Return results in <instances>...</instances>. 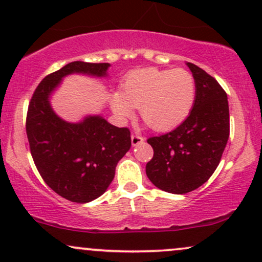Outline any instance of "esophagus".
I'll return each mask as SVG.
<instances>
[{
    "mask_svg": "<svg viewBox=\"0 0 262 262\" xmlns=\"http://www.w3.org/2000/svg\"><path fill=\"white\" fill-rule=\"evenodd\" d=\"M144 142V137H142V136H140V135H132L131 136V143H132V146H138V144H141V143H143Z\"/></svg>",
    "mask_w": 262,
    "mask_h": 262,
    "instance_id": "1",
    "label": "esophagus"
}]
</instances>
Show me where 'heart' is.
<instances>
[{
    "mask_svg": "<svg viewBox=\"0 0 262 262\" xmlns=\"http://www.w3.org/2000/svg\"><path fill=\"white\" fill-rule=\"evenodd\" d=\"M195 95V79L188 70L144 68L125 76L120 92L111 96V105L121 119L131 118L134 108L140 109L141 119L149 127L169 131L186 120Z\"/></svg>",
    "mask_w": 262,
    "mask_h": 262,
    "instance_id": "b5f03b06",
    "label": "heart"
}]
</instances>
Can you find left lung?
I'll use <instances>...</instances> for the list:
<instances>
[{
    "instance_id": "left-lung-1",
    "label": "left lung",
    "mask_w": 262,
    "mask_h": 262,
    "mask_svg": "<svg viewBox=\"0 0 262 262\" xmlns=\"http://www.w3.org/2000/svg\"><path fill=\"white\" fill-rule=\"evenodd\" d=\"M196 83L194 105L175 130L148 138L154 154L146 165L154 186L185 194L204 185L220 164L230 137L227 95L202 68L187 63Z\"/></svg>"
}]
</instances>
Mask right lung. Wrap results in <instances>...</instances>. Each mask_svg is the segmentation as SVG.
Listing matches in <instances>:
<instances>
[{
  "label": "right lung",
  "mask_w": 262,
  "mask_h": 262,
  "mask_svg": "<svg viewBox=\"0 0 262 262\" xmlns=\"http://www.w3.org/2000/svg\"><path fill=\"white\" fill-rule=\"evenodd\" d=\"M109 63L72 62L45 77L35 90L27 114L31 157L42 179L57 194L74 203L101 196L112 183L119 160L131 147L130 130L99 115L68 122L51 108L50 97L64 76H105Z\"/></svg>",
  "instance_id": "obj_1"
}]
</instances>
